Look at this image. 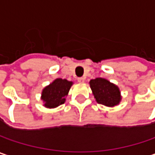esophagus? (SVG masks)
Returning a JSON list of instances; mask_svg holds the SVG:
<instances>
[{"mask_svg":"<svg viewBox=\"0 0 155 155\" xmlns=\"http://www.w3.org/2000/svg\"><path fill=\"white\" fill-rule=\"evenodd\" d=\"M84 80H85L84 78H78V82L80 83V84H83V83L84 82Z\"/></svg>","mask_w":155,"mask_h":155,"instance_id":"esophagus-1","label":"esophagus"}]
</instances>
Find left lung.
<instances>
[{
	"mask_svg": "<svg viewBox=\"0 0 155 155\" xmlns=\"http://www.w3.org/2000/svg\"><path fill=\"white\" fill-rule=\"evenodd\" d=\"M90 86L96 101L108 107H114L121 102V91L116 84L107 79L97 78L90 81Z\"/></svg>",
	"mask_w": 155,
	"mask_h": 155,
	"instance_id": "left-lung-1",
	"label": "left lung"
}]
</instances>
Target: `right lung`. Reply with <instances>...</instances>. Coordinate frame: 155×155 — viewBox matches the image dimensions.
I'll list each match as a JSON object with an SVG mask.
<instances>
[{"mask_svg": "<svg viewBox=\"0 0 155 155\" xmlns=\"http://www.w3.org/2000/svg\"><path fill=\"white\" fill-rule=\"evenodd\" d=\"M73 83L62 78H57L42 91L41 99L44 102V106L49 109H53L64 104L65 97Z\"/></svg>", "mask_w": 155, "mask_h": 155, "instance_id": "add662e5", "label": "right lung"}]
</instances>
